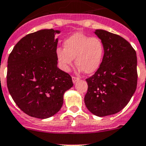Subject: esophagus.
I'll return each instance as SVG.
<instances>
[{"instance_id":"34e87169","label":"esophagus","mask_w":146,"mask_h":146,"mask_svg":"<svg viewBox=\"0 0 146 146\" xmlns=\"http://www.w3.org/2000/svg\"><path fill=\"white\" fill-rule=\"evenodd\" d=\"M77 80H78V78L77 77H76V76H72V82H73V83H75V82H76Z\"/></svg>"}]
</instances>
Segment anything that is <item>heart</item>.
<instances>
[{
  "label": "heart",
  "instance_id": "heart-1",
  "mask_svg": "<svg viewBox=\"0 0 146 146\" xmlns=\"http://www.w3.org/2000/svg\"><path fill=\"white\" fill-rule=\"evenodd\" d=\"M64 49L57 48L56 56L62 68L70 71L75 59L76 67L86 74H92L100 67L104 54V46L98 37H91L76 33L66 39Z\"/></svg>",
  "mask_w": 146,
  "mask_h": 146
}]
</instances>
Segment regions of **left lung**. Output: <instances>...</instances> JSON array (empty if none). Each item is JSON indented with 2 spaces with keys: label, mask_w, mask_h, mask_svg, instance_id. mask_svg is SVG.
<instances>
[{
  "label": "left lung",
  "mask_w": 146,
  "mask_h": 146,
  "mask_svg": "<svg viewBox=\"0 0 146 146\" xmlns=\"http://www.w3.org/2000/svg\"><path fill=\"white\" fill-rule=\"evenodd\" d=\"M95 34L103 42L104 54L97 71L86 79L84 103L89 111L102 117L118 113L131 100L137 86V57L121 36L104 30Z\"/></svg>",
  "instance_id": "left-lung-1"
}]
</instances>
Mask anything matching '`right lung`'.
<instances>
[{
  "label": "right lung",
  "instance_id": "obj_1",
  "mask_svg": "<svg viewBox=\"0 0 146 146\" xmlns=\"http://www.w3.org/2000/svg\"><path fill=\"white\" fill-rule=\"evenodd\" d=\"M59 30L44 29L23 37L8 60L7 86L17 106L28 116L47 119L57 113L63 96L73 86L68 73L57 67Z\"/></svg>",
  "mask_w": 146,
  "mask_h": 146
}]
</instances>
